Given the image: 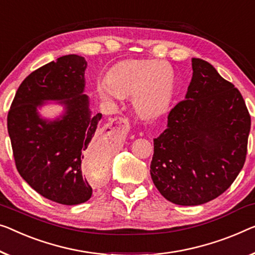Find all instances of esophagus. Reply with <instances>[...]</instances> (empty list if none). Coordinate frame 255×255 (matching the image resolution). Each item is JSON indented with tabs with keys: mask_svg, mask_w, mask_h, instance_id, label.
Returning <instances> with one entry per match:
<instances>
[{
	"mask_svg": "<svg viewBox=\"0 0 255 255\" xmlns=\"http://www.w3.org/2000/svg\"><path fill=\"white\" fill-rule=\"evenodd\" d=\"M113 120L116 121V124L123 125V127H124L125 129H128V127H129V121H128L127 118H121V117H117V118H115V119H113Z\"/></svg>",
	"mask_w": 255,
	"mask_h": 255,
	"instance_id": "1",
	"label": "esophagus"
}]
</instances>
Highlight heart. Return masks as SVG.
<instances>
[{
  "instance_id": "heart-1",
  "label": "heart",
  "mask_w": 255,
  "mask_h": 255,
  "mask_svg": "<svg viewBox=\"0 0 255 255\" xmlns=\"http://www.w3.org/2000/svg\"><path fill=\"white\" fill-rule=\"evenodd\" d=\"M174 88V73L168 64L128 59L109 71L98 83V94L106 100L132 95V104L143 117L160 115L168 106Z\"/></svg>"
}]
</instances>
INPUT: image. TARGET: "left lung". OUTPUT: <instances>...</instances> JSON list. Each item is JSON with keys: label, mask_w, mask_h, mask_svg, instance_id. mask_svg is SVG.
I'll return each instance as SVG.
<instances>
[{"label": "left lung", "mask_w": 255, "mask_h": 255, "mask_svg": "<svg viewBox=\"0 0 255 255\" xmlns=\"http://www.w3.org/2000/svg\"><path fill=\"white\" fill-rule=\"evenodd\" d=\"M184 100L154 139L150 173L159 192L182 206L208 203L234 183L245 164L251 116L233 83L192 58Z\"/></svg>", "instance_id": "obj_1"}]
</instances>
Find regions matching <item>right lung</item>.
I'll list each match as a JSON object with an SVG mask.
<instances>
[{
  "instance_id": "obj_1",
  "label": "right lung",
  "mask_w": 255,
  "mask_h": 255,
  "mask_svg": "<svg viewBox=\"0 0 255 255\" xmlns=\"http://www.w3.org/2000/svg\"><path fill=\"white\" fill-rule=\"evenodd\" d=\"M86 59L66 55L32 72L19 86L7 113V132L17 170L37 193L62 205L90 199L93 188L82 175L87 159L108 165L106 142L96 129L102 115L91 116L85 89ZM67 106L62 121L48 123L36 108L43 100Z\"/></svg>"
}]
</instances>
